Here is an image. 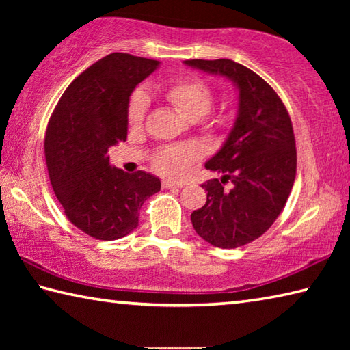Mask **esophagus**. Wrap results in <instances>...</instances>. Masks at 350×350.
<instances>
[{"mask_svg": "<svg viewBox=\"0 0 350 350\" xmlns=\"http://www.w3.org/2000/svg\"><path fill=\"white\" fill-rule=\"evenodd\" d=\"M183 185L182 183H176V182H171V180H163L162 182V188H182Z\"/></svg>", "mask_w": 350, "mask_h": 350, "instance_id": "1", "label": "esophagus"}]
</instances>
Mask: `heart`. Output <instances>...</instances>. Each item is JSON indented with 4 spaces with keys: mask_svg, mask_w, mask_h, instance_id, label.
Listing matches in <instances>:
<instances>
[{
    "mask_svg": "<svg viewBox=\"0 0 350 350\" xmlns=\"http://www.w3.org/2000/svg\"><path fill=\"white\" fill-rule=\"evenodd\" d=\"M167 97L182 116L191 120H199L206 116L213 106V91L210 86L199 79H182L167 88ZM148 109L146 94L135 91L128 105V122L131 126H140L145 120ZM196 146H165L152 157V163L157 171L170 177H180L187 173L194 159L199 157Z\"/></svg>",
    "mask_w": 350,
    "mask_h": 350,
    "instance_id": "1",
    "label": "heart"
}]
</instances>
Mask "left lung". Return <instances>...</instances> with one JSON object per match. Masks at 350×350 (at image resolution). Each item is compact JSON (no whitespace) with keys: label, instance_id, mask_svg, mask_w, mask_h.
<instances>
[{"label":"left lung","instance_id":"8db88e82","mask_svg":"<svg viewBox=\"0 0 350 350\" xmlns=\"http://www.w3.org/2000/svg\"><path fill=\"white\" fill-rule=\"evenodd\" d=\"M188 66L224 75L239 90L234 126L206 170L222 179L202 183L206 202L191 213L196 233L219 248L242 247L271 227L286 206L296 176V144L290 116L267 81L242 64L185 60ZM234 183L224 190L225 181Z\"/></svg>","mask_w":350,"mask_h":350}]
</instances>
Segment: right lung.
I'll list each match as a JSON object with an SVG mask.
<instances>
[{"label":"right lung","instance_id":"add662e5","mask_svg":"<svg viewBox=\"0 0 350 350\" xmlns=\"http://www.w3.org/2000/svg\"><path fill=\"white\" fill-rule=\"evenodd\" d=\"M159 62L114 52L77 77L58 100L44 137L47 171L64 215L91 238L120 239L139 225L140 208L161 180L145 171L111 168L108 148L126 140L135 85Z\"/></svg>","mask_w":350,"mask_h":350}]
</instances>
